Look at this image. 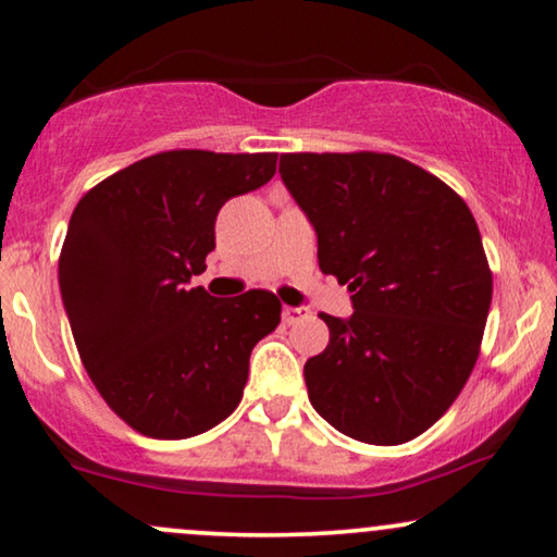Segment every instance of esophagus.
<instances>
[{
    "label": "esophagus",
    "mask_w": 557,
    "mask_h": 557,
    "mask_svg": "<svg viewBox=\"0 0 557 557\" xmlns=\"http://www.w3.org/2000/svg\"><path fill=\"white\" fill-rule=\"evenodd\" d=\"M309 317V309H304V307H284V322L286 324H296V322H301V319H307Z\"/></svg>",
    "instance_id": "esophagus-1"
}]
</instances>
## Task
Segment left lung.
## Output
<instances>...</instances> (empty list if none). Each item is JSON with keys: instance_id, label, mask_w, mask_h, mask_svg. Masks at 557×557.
<instances>
[{"instance_id": "8db88e82", "label": "left lung", "mask_w": 557, "mask_h": 557, "mask_svg": "<svg viewBox=\"0 0 557 557\" xmlns=\"http://www.w3.org/2000/svg\"><path fill=\"white\" fill-rule=\"evenodd\" d=\"M317 231L319 269L355 314H319L330 345L304 364L309 400L345 436L398 446L451 408L474 370L492 269L467 202L436 174L380 151L281 154Z\"/></svg>"}]
</instances>
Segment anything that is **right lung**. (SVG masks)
I'll list each match as a JSON object with an SVG mask.
<instances>
[{"label": "right lung", "mask_w": 557, "mask_h": 557, "mask_svg": "<svg viewBox=\"0 0 557 557\" xmlns=\"http://www.w3.org/2000/svg\"><path fill=\"white\" fill-rule=\"evenodd\" d=\"M276 151H159L90 187L60 250V292L81 362L121 421L149 438L210 431L238 408L253 347L281 301L215 299L189 278L215 248V218L276 174Z\"/></svg>", "instance_id": "add662e5"}]
</instances>
